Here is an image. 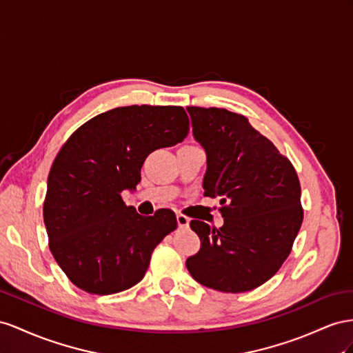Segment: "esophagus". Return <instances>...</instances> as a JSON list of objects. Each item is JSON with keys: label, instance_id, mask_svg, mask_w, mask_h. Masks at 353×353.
<instances>
[{"label": "esophagus", "instance_id": "1", "mask_svg": "<svg viewBox=\"0 0 353 353\" xmlns=\"http://www.w3.org/2000/svg\"><path fill=\"white\" fill-rule=\"evenodd\" d=\"M176 219H177V225H179V228H188L189 226V221H190V219L188 217V216H185V214H177L176 216Z\"/></svg>", "mask_w": 353, "mask_h": 353}]
</instances>
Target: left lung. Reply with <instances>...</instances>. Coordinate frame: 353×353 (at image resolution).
Instances as JSON below:
<instances>
[{"label": "left lung", "mask_w": 353, "mask_h": 353, "mask_svg": "<svg viewBox=\"0 0 353 353\" xmlns=\"http://www.w3.org/2000/svg\"><path fill=\"white\" fill-rule=\"evenodd\" d=\"M186 109L207 154L204 195L220 198L225 219L219 229L190 221L201 248L186 268L208 288L254 290L283 266L303 221L297 173L247 117L220 108Z\"/></svg>", "instance_id": "1"}]
</instances>
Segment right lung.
<instances>
[{
  "label": "right lung",
  "mask_w": 353,
  "mask_h": 353,
  "mask_svg": "<svg viewBox=\"0 0 353 353\" xmlns=\"http://www.w3.org/2000/svg\"><path fill=\"white\" fill-rule=\"evenodd\" d=\"M182 106H123L72 133L47 180L43 216L48 247L70 283L115 294L145 276L150 256L177 228L173 211L140 216L121 194L134 190L146 157L188 136Z\"/></svg>",
  "instance_id": "obj_1"
}]
</instances>
